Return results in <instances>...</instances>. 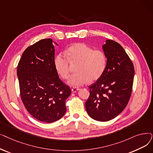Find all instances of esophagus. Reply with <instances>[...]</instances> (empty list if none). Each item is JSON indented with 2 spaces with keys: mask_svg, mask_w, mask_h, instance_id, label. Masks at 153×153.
I'll use <instances>...</instances> for the list:
<instances>
[{
  "mask_svg": "<svg viewBox=\"0 0 153 153\" xmlns=\"http://www.w3.org/2000/svg\"><path fill=\"white\" fill-rule=\"evenodd\" d=\"M79 89L78 88H76V87H75V88H72V89H71V90H72V92H76V91H77Z\"/></svg>",
  "mask_w": 153,
  "mask_h": 153,
  "instance_id": "esophagus-1",
  "label": "esophagus"
}]
</instances>
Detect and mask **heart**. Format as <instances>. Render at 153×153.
<instances>
[{"instance_id": "obj_1", "label": "heart", "mask_w": 153, "mask_h": 153, "mask_svg": "<svg viewBox=\"0 0 153 153\" xmlns=\"http://www.w3.org/2000/svg\"><path fill=\"white\" fill-rule=\"evenodd\" d=\"M65 55L59 54L54 59V67L63 79H68L70 74V62H79L76 71L69 79L72 86H79L89 81H95L101 76L105 70L107 58L104 51L94 50L83 43L71 46L65 51Z\"/></svg>"}]
</instances>
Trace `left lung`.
<instances>
[{"instance_id":"8db88e82","label":"left lung","mask_w":153,"mask_h":153,"mask_svg":"<svg viewBox=\"0 0 153 153\" xmlns=\"http://www.w3.org/2000/svg\"><path fill=\"white\" fill-rule=\"evenodd\" d=\"M108 59L106 67L97 81L89 86L85 102L89 116L99 121H108L117 116L127 105L134 81V65L119 43L107 40L102 46Z\"/></svg>"}]
</instances>
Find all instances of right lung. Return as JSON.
Instances as JSON below:
<instances>
[{"label":"right lung","instance_id":"1","mask_svg":"<svg viewBox=\"0 0 153 153\" xmlns=\"http://www.w3.org/2000/svg\"><path fill=\"white\" fill-rule=\"evenodd\" d=\"M52 39H44L29 46L18 64L20 95L25 109L37 120L50 123L65 114V102L71 89L54 67Z\"/></svg>","mask_w":153,"mask_h":153}]
</instances>
